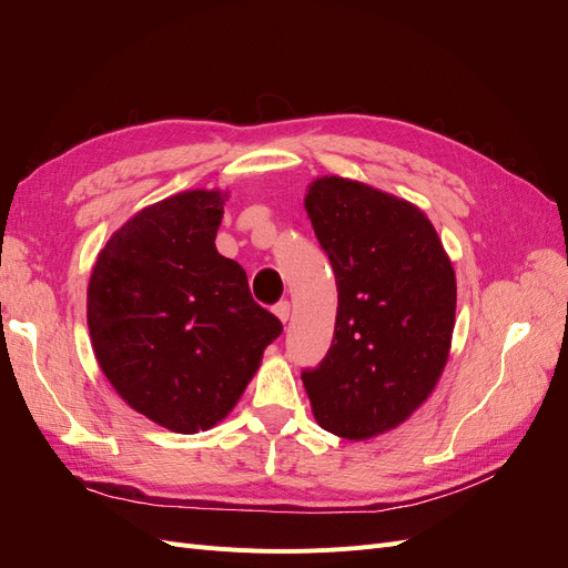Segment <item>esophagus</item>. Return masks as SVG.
Wrapping results in <instances>:
<instances>
[{
  "instance_id": "34e87169",
  "label": "esophagus",
  "mask_w": 568,
  "mask_h": 568,
  "mask_svg": "<svg viewBox=\"0 0 568 568\" xmlns=\"http://www.w3.org/2000/svg\"><path fill=\"white\" fill-rule=\"evenodd\" d=\"M274 315H277L282 322H286V320H288V315H291V305H288V301H280L277 305H274Z\"/></svg>"
}]
</instances>
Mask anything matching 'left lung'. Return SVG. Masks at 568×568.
<instances>
[{
	"label": "left lung",
	"mask_w": 568,
	"mask_h": 568,
	"mask_svg": "<svg viewBox=\"0 0 568 568\" xmlns=\"http://www.w3.org/2000/svg\"><path fill=\"white\" fill-rule=\"evenodd\" d=\"M305 211L336 274L334 341L301 379L324 432L365 440L403 424L448 363L457 284L428 217L363 182L320 178Z\"/></svg>",
	"instance_id": "1"
}]
</instances>
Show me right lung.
<instances>
[{
  "mask_svg": "<svg viewBox=\"0 0 568 568\" xmlns=\"http://www.w3.org/2000/svg\"><path fill=\"white\" fill-rule=\"evenodd\" d=\"M220 192L149 205L101 248L88 288L97 363L132 409L196 434L230 415L282 322L220 255Z\"/></svg>",
  "mask_w": 568,
  "mask_h": 568,
  "instance_id": "obj_1",
  "label": "right lung"
}]
</instances>
